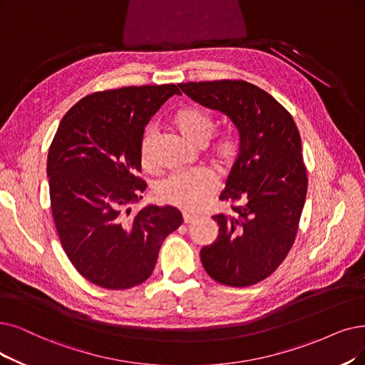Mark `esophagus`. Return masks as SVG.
<instances>
[{
	"instance_id": "34e87169",
	"label": "esophagus",
	"mask_w": 365,
	"mask_h": 365,
	"mask_svg": "<svg viewBox=\"0 0 365 365\" xmlns=\"http://www.w3.org/2000/svg\"><path fill=\"white\" fill-rule=\"evenodd\" d=\"M182 222L185 223V225H190V223H195L196 222V217H193V215H190V214H182Z\"/></svg>"
}]
</instances>
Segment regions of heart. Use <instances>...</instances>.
<instances>
[{
  "mask_svg": "<svg viewBox=\"0 0 365 365\" xmlns=\"http://www.w3.org/2000/svg\"><path fill=\"white\" fill-rule=\"evenodd\" d=\"M172 124L175 130L193 147L202 148L212 138L215 121L208 110H203L195 106H187L180 109L173 115ZM155 148V133L148 128L143 133L139 143V158L140 165L153 170ZM240 155V140L235 135L223 133L218 136L211 147L210 158L212 165L226 170L232 168ZM215 180L207 170H195L184 173H173L169 178L160 182L155 188V197L166 205L180 208L184 211H199L207 205V202L215 192Z\"/></svg>",
  "mask_w": 365,
  "mask_h": 365,
  "instance_id": "b5f03b06",
  "label": "heart"
}]
</instances>
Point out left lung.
Masks as SVG:
<instances>
[{"mask_svg":"<svg viewBox=\"0 0 365 365\" xmlns=\"http://www.w3.org/2000/svg\"><path fill=\"white\" fill-rule=\"evenodd\" d=\"M202 106L227 115L238 128L240 155L220 199L229 214H217L218 237L200 250L215 282L247 287L265 280L292 249L307 195L297 124L272 96L245 81L180 83Z\"/></svg>","mask_w":365,"mask_h":365,"instance_id":"1","label":"left lung"}]
</instances>
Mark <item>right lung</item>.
I'll return each instance as SVG.
<instances>
[{"label":"right lung","mask_w":365,"mask_h":365,"mask_svg":"<svg viewBox=\"0 0 365 365\" xmlns=\"http://www.w3.org/2000/svg\"><path fill=\"white\" fill-rule=\"evenodd\" d=\"M177 85L97 91L73 106L58 125L48 154L49 196L63 249L86 280L110 290L143 283L163 240L182 223L173 207L133 202L147 188L139 143L151 116Z\"/></svg>","instance_id":"add662e5"}]
</instances>
